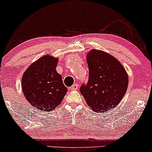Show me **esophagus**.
I'll return each mask as SVG.
<instances>
[{
    "mask_svg": "<svg viewBox=\"0 0 152 152\" xmlns=\"http://www.w3.org/2000/svg\"><path fill=\"white\" fill-rule=\"evenodd\" d=\"M78 88H79V85L77 84H74L73 85H72V86H71V90H76Z\"/></svg>",
    "mask_w": 152,
    "mask_h": 152,
    "instance_id": "1",
    "label": "esophagus"
}]
</instances>
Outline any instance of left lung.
Here are the masks:
<instances>
[{"mask_svg":"<svg viewBox=\"0 0 152 152\" xmlns=\"http://www.w3.org/2000/svg\"><path fill=\"white\" fill-rule=\"evenodd\" d=\"M89 80L80 91L88 106L96 113L115 107L122 100L128 85V76L121 62L109 53L91 50L86 56Z\"/></svg>","mask_w":152,"mask_h":152,"instance_id":"1","label":"left lung"}]
</instances>
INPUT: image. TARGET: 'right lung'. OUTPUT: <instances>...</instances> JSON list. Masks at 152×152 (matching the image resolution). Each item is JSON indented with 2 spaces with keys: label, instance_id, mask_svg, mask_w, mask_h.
I'll return each instance as SVG.
<instances>
[{
  "label": "right lung",
  "instance_id": "obj_1",
  "mask_svg": "<svg viewBox=\"0 0 152 152\" xmlns=\"http://www.w3.org/2000/svg\"><path fill=\"white\" fill-rule=\"evenodd\" d=\"M58 58L45 55L31 63L21 79L26 100L39 111L53 110L67 92L62 76L56 71Z\"/></svg>",
  "mask_w": 152,
  "mask_h": 152
}]
</instances>
